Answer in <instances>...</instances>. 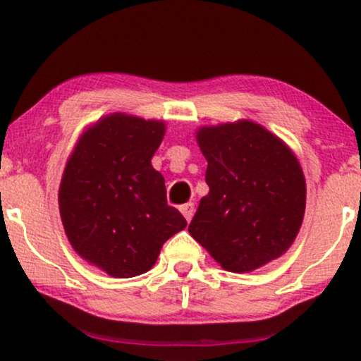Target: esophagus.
I'll return each mask as SVG.
<instances>
[{"label":"esophagus","instance_id":"esophagus-1","mask_svg":"<svg viewBox=\"0 0 361 361\" xmlns=\"http://www.w3.org/2000/svg\"><path fill=\"white\" fill-rule=\"evenodd\" d=\"M180 210H181V214L185 215V219L186 221H192V217H193V212H195V205L192 204V202H188V204H185V205H181L180 207Z\"/></svg>","mask_w":361,"mask_h":361}]
</instances>
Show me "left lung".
<instances>
[{
    "label": "left lung",
    "instance_id": "left-lung-1",
    "mask_svg": "<svg viewBox=\"0 0 361 361\" xmlns=\"http://www.w3.org/2000/svg\"><path fill=\"white\" fill-rule=\"evenodd\" d=\"M209 195L188 231L227 271H251L288 250L305 210V180L293 152L258 123L204 127Z\"/></svg>",
    "mask_w": 361,
    "mask_h": 361
}]
</instances>
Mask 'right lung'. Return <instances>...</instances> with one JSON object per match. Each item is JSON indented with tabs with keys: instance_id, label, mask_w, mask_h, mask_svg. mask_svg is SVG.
<instances>
[{
	"instance_id": "1",
	"label": "right lung",
	"mask_w": 361,
	"mask_h": 361,
	"mask_svg": "<svg viewBox=\"0 0 361 361\" xmlns=\"http://www.w3.org/2000/svg\"><path fill=\"white\" fill-rule=\"evenodd\" d=\"M163 137V122L110 115L82 135L62 175L59 209L69 243L115 279L151 270L163 244L186 227L151 164Z\"/></svg>"
}]
</instances>
